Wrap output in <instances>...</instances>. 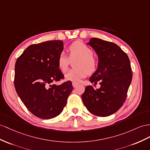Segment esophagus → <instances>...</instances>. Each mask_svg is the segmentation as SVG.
Returning <instances> with one entry per match:
<instances>
[{
  "instance_id": "esophagus-1",
  "label": "esophagus",
  "mask_w": 150,
  "mask_h": 150,
  "mask_svg": "<svg viewBox=\"0 0 150 150\" xmlns=\"http://www.w3.org/2000/svg\"><path fill=\"white\" fill-rule=\"evenodd\" d=\"M79 83L78 82H72V86L74 87H76V86H77L79 85Z\"/></svg>"
}]
</instances>
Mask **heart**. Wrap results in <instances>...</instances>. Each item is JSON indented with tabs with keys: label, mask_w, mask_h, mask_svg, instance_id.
I'll list each match as a JSON object with an SVG mask.
<instances>
[{
	"label": "heart",
	"mask_w": 150,
	"mask_h": 150,
	"mask_svg": "<svg viewBox=\"0 0 150 150\" xmlns=\"http://www.w3.org/2000/svg\"><path fill=\"white\" fill-rule=\"evenodd\" d=\"M70 59L76 60L73 68L68 71L64 76L65 79L71 81H79L86 77L87 74H92L97 70L98 63L96 57L93 56L94 52L89 46L82 42L76 41L69 47ZM70 58L64 52H61L57 59V67L59 70L64 73L70 63Z\"/></svg>",
	"instance_id": "b5f03b06"
}]
</instances>
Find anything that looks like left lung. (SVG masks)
I'll return each instance as SVG.
<instances>
[{"mask_svg":"<svg viewBox=\"0 0 150 150\" xmlns=\"http://www.w3.org/2000/svg\"><path fill=\"white\" fill-rule=\"evenodd\" d=\"M88 45L97 53V70L89 79L91 83L99 82L96 89L86 87L82 95L84 105L89 112L98 117H107L120 109L127 98L132 73L127 54L113 42L92 38Z\"/></svg>","mask_w":150,"mask_h":150,"instance_id":"left-lung-1","label":"left lung"}]
</instances>
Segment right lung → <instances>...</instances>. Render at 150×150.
I'll list each match as a JSON object with an SVG mask.
<instances>
[{"label":"right lung","instance_id":"right-lung-1","mask_svg":"<svg viewBox=\"0 0 150 150\" xmlns=\"http://www.w3.org/2000/svg\"><path fill=\"white\" fill-rule=\"evenodd\" d=\"M63 50L61 40H49L26 48L15 64L14 87L30 112L42 119L59 115L73 90L71 82L57 86L64 79L57 59Z\"/></svg>","mask_w":150,"mask_h":150}]
</instances>
